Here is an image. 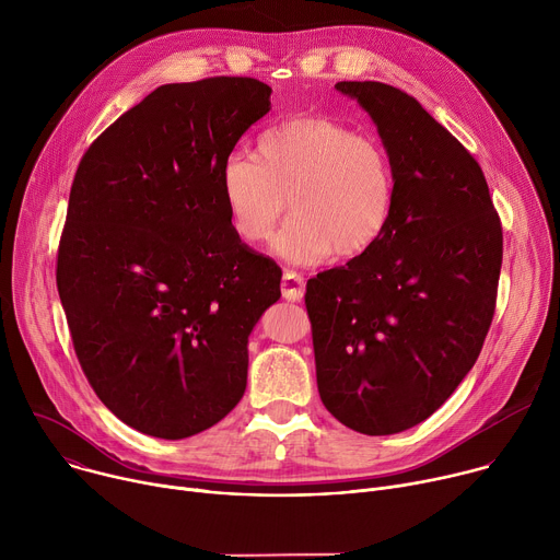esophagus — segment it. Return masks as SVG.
<instances>
[{
  "label": "esophagus",
  "mask_w": 560,
  "mask_h": 560,
  "mask_svg": "<svg viewBox=\"0 0 560 560\" xmlns=\"http://www.w3.org/2000/svg\"><path fill=\"white\" fill-rule=\"evenodd\" d=\"M303 292H305V281H303V277L288 270V272L283 275V279H281V294H283L288 301H301Z\"/></svg>",
  "instance_id": "obj_1"
}]
</instances>
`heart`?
Returning a JSON list of instances; mask_svg holds the SVG:
<instances>
[{"mask_svg": "<svg viewBox=\"0 0 560 560\" xmlns=\"http://www.w3.org/2000/svg\"><path fill=\"white\" fill-rule=\"evenodd\" d=\"M219 192L238 242L259 246L288 212L275 248L296 264L332 253L350 261L385 234L394 208V171L385 145L324 115H299L268 130L259 159L230 152Z\"/></svg>", "mask_w": 560, "mask_h": 560, "instance_id": "heart-1", "label": "heart"}]
</instances>
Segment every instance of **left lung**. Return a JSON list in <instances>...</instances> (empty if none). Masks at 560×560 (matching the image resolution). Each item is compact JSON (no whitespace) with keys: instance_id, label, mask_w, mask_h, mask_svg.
<instances>
[{"instance_id":"obj_1","label":"left lung","mask_w":560,"mask_h":560,"mask_svg":"<svg viewBox=\"0 0 560 560\" xmlns=\"http://www.w3.org/2000/svg\"><path fill=\"white\" fill-rule=\"evenodd\" d=\"M374 119L394 171L381 242L305 285L316 385L346 428L383 436L434 415L481 354L503 228L469 150L412 95L339 82Z\"/></svg>"}]
</instances>
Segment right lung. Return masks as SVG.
I'll return each mask as SVG.
<instances>
[{
  "mask_svg": "<svg viewBox=\"0 0 560 560\" xmlns=\"http://www.w3.org/2000/svg\"><path fill=\"white\" fill-rule=\"evenodd\" d=\"M270 93L255 77L159 86L77 166L59 299L100 401L148 436L188 439L242 401L248 335L281 296V268L238 242L219 192Z\"/></svg>",
  "mask_w": 560,
  "mask_h": 560,
  "instance_id": "1",
  "label": "right lung"
}]
</instances>
